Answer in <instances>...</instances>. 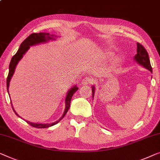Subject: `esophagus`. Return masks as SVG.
<instances>
[{"mask_svg": "<svg viewBox=\"0 0 160 160\" xmlns=\"http://www.w3.org/2000/svg\"><path fill=\"white\" fill-rule=\"evenodd\" d=\"M92 82H93V81H92V78H90L89 77H85L84 79L82 80V84L84 85L91 84Z\"/></svg>", "mask_w": 160, "mask_h": 160, "instance_id": "1", "label": "esophagus"}]
</instances>
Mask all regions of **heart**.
Listing matches in <instances>:
<instances>
[{"mask_svg": "<svg viewBox=\"0 0 160 160\" xmlns=\"http://www.w3.org/2000/svg\"><path fill=\"white\" fill-rule=\"evenodd\" d=\"M110 56H112V55H109V57H110Z\"/></svg>", "mask_w": 160, "mask_h": 160, "instance_id": "b5f03b06", "label": "heart"}]
</instances>
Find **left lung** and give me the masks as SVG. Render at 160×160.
Wrapping results in <instances>:
<instances>
[{"label":"left lung","mask_w":160,"mask_h":160,"mask_svg":"<svg viewBox=\"0 0 160 160\" xmlns=\"http://www.w3.org/2000/svg\"><path fill=\"white\" fill-rule=\"evenodd\" d=\"M137 54L135 55L134 59L136 60V62L142 65L144 68H146L148 70H149L152 73V68L150 63L149 55L147 50L145 49L144 47L140 43L137 42ZM94 94V87L92 88V97H93Z\"/></svg>","instance_id":"1"}]
</instances>
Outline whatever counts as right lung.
<instances>
[{"mask_svg":"<svg viewBox=\"0 0 160 160\" xmlns=\"http://www.w3.org/2000/svg\"><path fill=\"white\" fill-rule=\"evenodd\" d=\"M52 38H51L49 35V33H42V32H40V33H32L30 34V35L25 40L22 42V44H21L19 48H18V51L17 53L13 55L11 58V61L10 62V64H9V71H8V77H7V80H6V86H7V91L8 92V87H9V82H10V80L11 78V76H13V73H14V70L16 68V66H17L18 62L20 61L21 58L23 57V55L26 52L28 49L29 48L30 46L36 45V44L38 43H41V42H46L48 40H51ZM78 88L77 87H73L72 89H71L70 91L68 92L67 94L66 98V108H65V111L64 113L61 118H60L58 120L55 121L54 122H52V123H48V124H41V123H33V122H29L26 120V122L27 123L29 124L30 126L32 127H34V128H48V127H50L52 126H54V125L57 124L58 122H60L63 118L66 115V114L68 112L69 108H70V103H71V97H72L73 94L75 93V92L77 91ZM16 115H17L18 116V115L17 114V112H15ZM19 117V116H18Z\"/></svg>","mask_w":160,"mask_h":160,"instance_id":"add662e5","label":"right lung"}]
</instances>
